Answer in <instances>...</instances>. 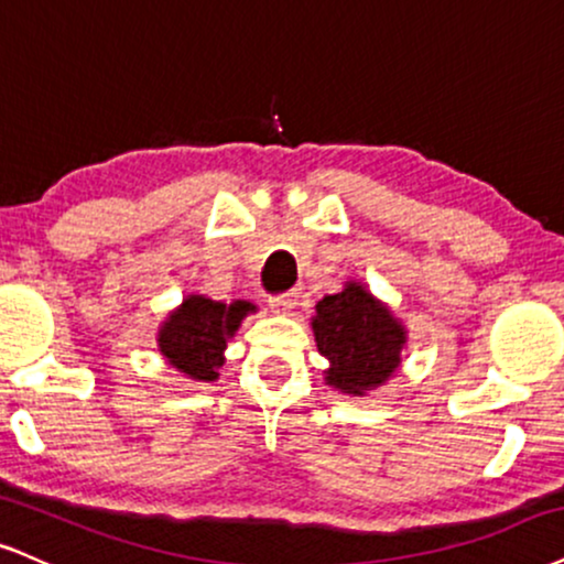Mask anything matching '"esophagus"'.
Segmentation results:
<instances>
[{
  "label": "esophagus",
  "mask_w": 564,
  "mask_h": 564,
  "mask_svg": "<svg viewBox=\"0 0 564 564\" xmlns=\"http://www.w3.org/2000/svg\"><path fill=\"white\" fill-rule=\"evenodd\" d=\"M296 300H300V291H296V289L286 291V294L270 296V310L281 312V315H289V312L296 307Z\"/></svg>",
  "instance_id": "1"
}]
</instances>
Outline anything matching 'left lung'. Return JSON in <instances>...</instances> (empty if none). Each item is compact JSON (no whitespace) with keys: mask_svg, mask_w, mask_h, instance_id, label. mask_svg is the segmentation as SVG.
I'll use <instances>...</instances> for the list:
<instances>
[{"mask_svg":"<svg viewBox=\"0 0 564 564\" xmlns=\"http://www.w3.org/2000/svg\"><path fill=\"white\" fill-rule=\"evenodd\" d=\"M312 334L317 351L330 362L325 381L355 397L389 381L406 344L404 325L355 281L315 304Z\"/></svg>","mask_w":564,"mask_h":564,"instance_id":"8db88e82","label":"left lung"}]
</instances>
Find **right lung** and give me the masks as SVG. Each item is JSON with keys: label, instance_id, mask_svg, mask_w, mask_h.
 Instances as JSON below:
<instances>
[{"label": "right lung", "instance_id": "1", "mask_svg": "<svg viewBox=\"0 0 564 564\" xmlns=\"http://www.w3.org/2000/svg\"><path fill=\"white\" fill-rule=\"evenodd\" d=\"M249 312H257V307L243 300L223 304L202 294L186 296L162 323L158 334L160 351L183 376L194 381H215L228 338L239 330Z\"/></svg>", "mask_w": 564, "mask_h": 564}]
</instances>
